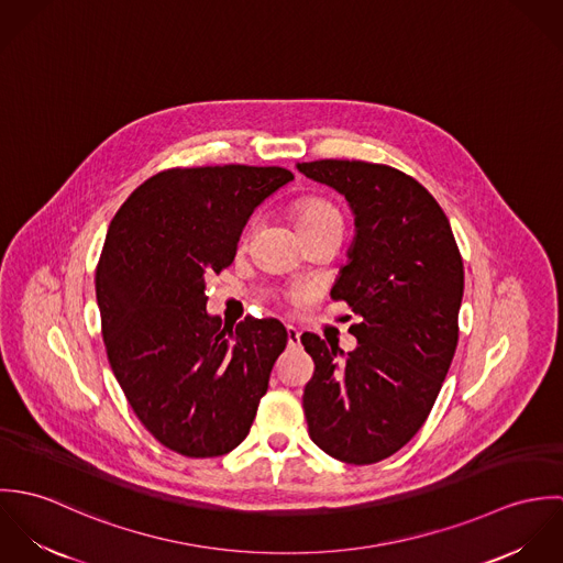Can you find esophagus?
I'll return each instance as SVG.
<instances>
[{"instance_id": "34e87169", "label": "esophagus", "mask_w": 563, "mask_h": 563, "mask_svg": "<svg viewBox=\"0 0 563 563\" xmlns=\"http://www.w3.org/2000/svg\"><path fill=\"white\" fill-rule=\"evenodd\" d=\"M286 335H288V342H290V344H299V331H297V327L286 324Z\"/></svg>"}]
</instances>
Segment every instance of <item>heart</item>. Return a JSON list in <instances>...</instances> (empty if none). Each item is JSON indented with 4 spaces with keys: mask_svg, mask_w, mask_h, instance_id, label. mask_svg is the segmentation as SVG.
I'll return each instance as SVG.
<instances>
[{
    "mask_svg": "<svg viewBox=\"0 0 563 563\" xmlns=\"http://www.w3.org/2000/svg\"><path fill=\"white\" fill-rule=\"evenodd\" d=\"M295 217H297V228H299V232H303V230H314V228H338V230H342V217H340V212H338L331 203H327V201H322V199H303V201L297 206ZM251 228H253V223L246 228V234L251 232ZM301 297H303L301 292H295V295H292V299H301Z\"/></svg>",
    "mask_w": 563,
    "mask_h": 563,
    "instance_id": "1",
    "label": "heart"
}]
</instances>
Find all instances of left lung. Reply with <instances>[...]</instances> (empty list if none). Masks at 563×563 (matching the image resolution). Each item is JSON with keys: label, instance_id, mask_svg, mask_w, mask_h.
<instances>
[{"label": "left lung", "instance_id": "obj_1", "mask_svg": "<svg viewBox=\"0 0 563 563\" xmlns=\"http://www.w3.org/2000/svg\"><path fill=\"white\" fill-rule=\"evenodd\" d=\"M297 168L344 195L355 214L331 299L360 317L346 355L338 342L301 335L314 360L303 390L308 431L340 462L375 464L418 433L438 399L460 338L464 262L438 201L399 168L362 161Z\"/></svg>", "mask_w": 563, "mask_h": 563}]
</instances>
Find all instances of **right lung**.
Masks as SVG:
<instances>
[{
  "label": "right lung",
  "mask_w": 563,
  "mask_h": 563,
  "mask_svg": "<svg viewBox=\"0 0 563 563\" xmlns=\"http://www.w3.org/2000/svg\"><path fill=\"white\" fill-rule=\"evenodd\" d=\"M295 175L282 166L166 168L114 214L95 273L110 368L145 429L186 457L246 438L275 360L277 319L223 327L206 277L234 262L253 210Z\"/></svg>",
  "instance_id": "1"
}]
</instances>
